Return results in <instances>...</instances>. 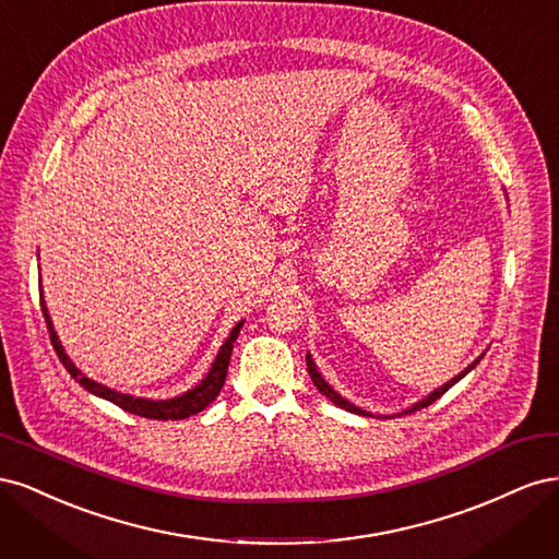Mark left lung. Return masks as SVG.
<instances>
[{
  "instance_id": "1",
  "label": "left lung",
  "mask_w": 559,
  "mask_h": 559,
  "mask_svg": "<svg viewBox=\"0 0 559 559\" xmlns=\"http://www.w3.org/2000/svg\"><path fill=\"white\" fill-rule=\"evenodd\" d=\"M485 357V352L480 354V357L476 359V361H473V364H468L464 370H462V373L460 376H454L452 380H448L445 384H441V386H438V389H433V392L429 394V396H425V399H419L417 403H413L411 405V408H405V411H401V413H415V411H419V408H427V405H431L436 399H441L445 392H448V389L450 386H454L456 382H460L464 376H468L471 373V370L473 368H476L478 364H480V359ZM306 361H308V373H310V378H312V382L317 384V389H319V392L321 394H324L329 401H333L335 405H337V408H343V411H347V413H357V415H361V417H376L373 413H368V411H364V408H359V405H354L352 401H347L345 396H341V394H337L335 392V389L324 380V378H321V373H319V370H317V364H314V359H312V354L308 352L306 354ZM378 417H389V415H378Z\"/></svg>"
}]
</instances>
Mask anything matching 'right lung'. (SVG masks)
Instances as JSON below:
<instances>
[{
	"instance_id": "add662e5",
	"label": "right lung",
	"mask_w": 559,
	"mask_h": 559,
	"mask_svg": "<svg viewBox=\"0 0 559 559\" xmlns=\"http://www.w3.org/2000/svg\"><path fill=\"white\" fill-rule=\"evenodd\" d=\"M39 296H41V312H44V319H46L48 333H50V343H53V349L58 354V359L62 361V366L67 368V373H70L83 389H88L91 394L105 399V401H111L114 405H118V408H123V411H128L132 415L148 417V419H186V417H191V415H198L200 411H205L207 405L218 396V392H222V386L226 382V370H228V364H230L233 343L238 341L240 329L245 324V319H240L238 324L233 326V331L228 333L224 345L218 347L216 357H214V361H212V366L207 370V376L202 378L195 386L186 389L183 394L173 396V399H144V396H132V394L116 392V389L105 386V384L95 382L93 378L83 376L81 370L74 366V361L67 357V352H64V347L60 343L53 321H50L48 308H46V302H44V289H39Z\"/></svg>"
}]
</instances>
